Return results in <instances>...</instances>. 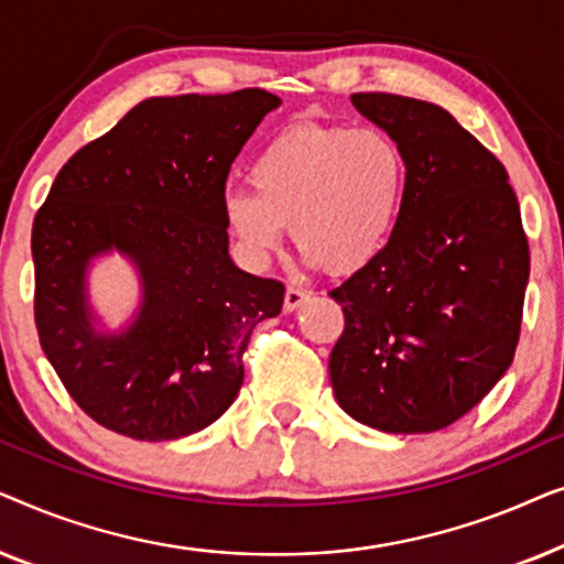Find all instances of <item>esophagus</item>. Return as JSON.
I'll use <instances>...</instances> for the list:
<instances>
[{"instance_id": "1", "label": "esophagus", "mask_w": 564, "mask_h": 564, "mask_svg": "<svg viewBox=\"0 0 564 564\" xmlns=\"http://www.w3.org/2000/svg\"><path fill=\"white\" fill-rule=\"evenodd\" d=\"M305 300H307V292H305V290H300V288H295V284H290V288L284 290V311H288V313L297 311V307L303 305Z\"/></svg>"}]
</instances>
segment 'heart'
I'll list each match as a JSON object with an SVG mask.
<instances>
[{"label":"heart","instance_id":"b5f03b06","mask_svg":"<svg viewBox=\"0 0 564 564\" xmlns=\"http://www.w3.org/2000/svg\"><path fill=\"white\" fill-rule=\"evenodd\" d=\"M408 176L405 151L384 130L300 122L251 159V192L223 195V226L253 269L280 251L290 226L311 264L354 274L395 236Z\"/></svg>","mask_w":564,"mask_h":564}]
</instances>
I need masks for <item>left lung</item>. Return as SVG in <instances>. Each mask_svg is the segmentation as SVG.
Instances as JSON below:
<instances>
[{"label":"left lung","instance_id":"left-lung-1","mask_svg":"<svg viewBox=\"0 0 564 564\" xmlns=\"http://www.w3.org/2000/svg\"><path fill=\"white\" fill-rule=\"evenodd\" d=\"M351 105L400 143L408 197L372 264L330 297L338 405L388 434L446 429L488 395L519 344L529 241L500 161L444 107L359 91Z\"/></svg>","mask_w":564,"mask_h":564}]
</instances>
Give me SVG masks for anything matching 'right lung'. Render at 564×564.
I'll return each instance as SVG.
<instances>
[{
	"instance_id": "1",
	"label": "right lung",
	"mask_w": 564,
	"mask_h": 564,
	"mask_svg": "<svg viewBox=\"0 0 564 564\" xmlns=\"http://www.w3.org/2000/svg\"><path fill=\"white\" fill-rule=\"evenodd\" d=\"M280 105L264 89L143 99L58 172L33 223L35 326L99 426L172 442L236 400L251 330L280 315L284 288L234 264L220 199L230 164ZM110 252L142 284L120 332L88 303V269Z\"/></svg>"
}]
</instances>
